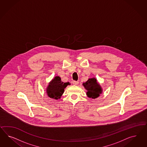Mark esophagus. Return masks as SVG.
Listing matches in <instances>:
<instances>
[{"mask_svg": "<svg viewBox=\"0 0 147 147\" xmlns=\"http://www.w3.org/2000/svg\"><path fill=\"white\" fill-rule=\"evenodd\" d=\"M73 85H78L79 84V81H74L73 82Z\"/></svg>", "mask_w": 147, "mask_h": 147, "instance_id": "34e87169", "label": "esophagus"}]
</instances>
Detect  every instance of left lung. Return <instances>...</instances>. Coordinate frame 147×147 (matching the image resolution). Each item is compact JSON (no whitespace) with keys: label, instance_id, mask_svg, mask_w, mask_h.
I'll list each match as a JSON object with an SVG mask.
<instances>
[{"label":"left lung","instance_id":"8db88e82","mask_svg":"<svg viewBox=\"0 0 147 147\" xmlns=\"http://www.w3.org/2000/svg\"><path fill=\"white\" fill-rule=\"evenodd\" d=\"M85 89L87 90V95L89 98H96L102 93V89L101 86L97 82V80L94 78H90L86 82L82 84Z\"/></svg>","mask_w":147,"mask_h":147}]
</instances>
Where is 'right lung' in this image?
<instances>
[{"instance_id": "1", "label": "right lung", "mask_w": 147, "mask_h": 147, "mask_svg": "<svg viewBox=\"0 0 147 147\" xmlns=\"http://www.w3.org/2000/svg\"><path fill=\"white\" fill-rule=\"evenodd\" d=\"M70 85L69 82H62L60 77L57 76L49 84L46 89L47 95L49 98L56 100L60 98L64 92L65 88L68 85Z\"/></svg>"}]
</instances>
